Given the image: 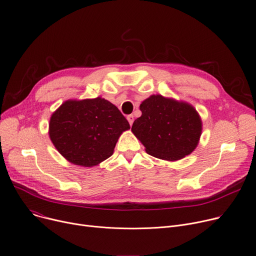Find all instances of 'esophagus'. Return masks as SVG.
<instances>
[{
	"label": "esophagus",
	"instance_id": "34e87169",
	"mask_svg": "<svg viewBox=\"0 0 256 256\" xmlns=\"http://www.w3.org/2000/svg\"><path fill=\"white\" fill-rule=\"evenodd\" d=\"M128 122H130V124L132 126V122H134V115L132 114H130V115H128Z\"/></svg>",
	"mask_w": 256,
	"mask_h": 256
}]
</instances>
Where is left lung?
<instances>
[{"mask_svg": "<svg viewBox=\"0 0 256 256\" xmlns=\"http://www.w3.org/2000/svg\"><path fill=\"white\" fill-rule=\"evenodd\" d=\"M142 115L132 132L154 157L174 161L189 155L197 146L202 122L188 103L153 95L140 105Z\"/></svg>", "mask_w": 256, "mask_h": 256, "instance_id": "1", "label": "left lung"}]
</instances>
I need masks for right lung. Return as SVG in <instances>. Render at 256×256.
Listing matches in <instances>:
<instances>
[{
    "label": "right lung",
    "instance_id": "add662e5",
    "mask_svg": "<svg viewBox=\"0 0 256 256\" xmlns=\"http://www.w3.org/2000/svg\"><path fill=\"white\" fill-rule=\"evenodd\" d=\"M51 141L69 162L86 168L113 154L130 124L118 108L100 97L64 102L51 116Z\"/></svg>",
    "mask_w": 256,
    "mask_h": 256
}]
</instances>
